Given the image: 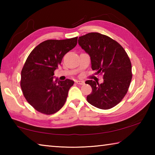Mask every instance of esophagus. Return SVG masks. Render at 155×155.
I'll return each mask as SVG.
<instances>
[{"instance_id":"obj_1","label":"esophagus","mask_w":155,"mask_h":155,"mask_svg":"<svg viewBox=\"0 0 155 155\" xmlns=\"http://www.w3.org/2000/svg\"><path fill=\"white\" fill-rule=\"evenodd\" d=\"M75 82H76V83L78 84V85H84V81H76Z\"/></svg>"}]
</instances>
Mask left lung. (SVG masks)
I'll use <instances>...</instances> for the list:
<instances>
[{"mask_svg":"<svg viewBox=\"0 0 155 155\" xmlns=\"http://www.w3.org/2000/svg\"><path fill=\"white\" fill-rule=\"evenodd\" d=\"M78 41L90 56L92 70L104 78L101 84L85 81L92 88L87 102L101 109L113 108L124 98L132 79L131 62L127 52L117 41L99 33H89L79 37Z\"/></svg>","mask_w":155,"mask_h":155,"instance_id":"1","label":"left lung"}]
</instances>
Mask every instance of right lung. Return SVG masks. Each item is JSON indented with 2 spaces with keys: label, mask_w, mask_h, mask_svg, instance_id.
Returning a JSON list of instances; mask_svg holds the SVG:
<instances>
[{
  "label": "right lung",
  "mask_w": 155,
  "mask_h": 155,
  "mask_svg": "<svg viewBox=\"0 0 155 155\" xmlns=\"http://www.w3.org/2000/svg\"><path fill=\"white\" fill-rule=\"evenodd\" d=\"M77 38L48 40L37 46L21 71L20 86L27 101L37 111L53 114L62 108L74 81L54 80V72L68 52L77 46Z\"/></svg>",
  "instance_id": "obj_1"
}]
</instances>
